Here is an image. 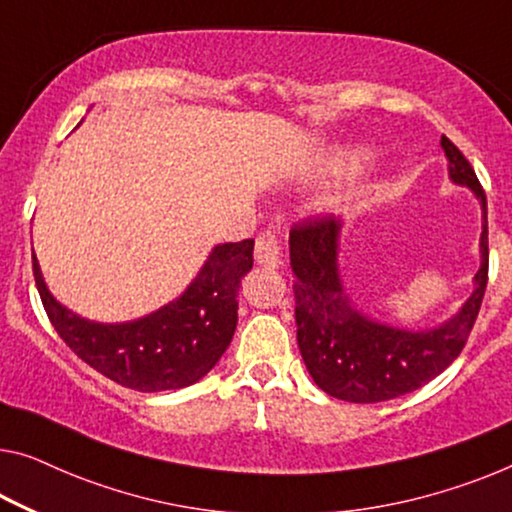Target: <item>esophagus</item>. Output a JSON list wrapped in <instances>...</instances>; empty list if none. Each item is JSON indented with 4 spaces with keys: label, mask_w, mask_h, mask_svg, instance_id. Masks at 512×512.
I'll list each match as a JSON object with an SVG mask.
<instances>
[{
    "label": "esophagus",
    "mask_w": 512,
    "mask_h": 512,
    "mask_svg": "<svg viewBox=\"0 0 512 512\" xmlns=\"http://www.w3.org/2000/svg\"><path fill=\"white\" fill-rule=\"evenodd\" d=\"M282 257V241L276 232L266 230L255 239V262L262 266H278Z\"/></svg>",
    "instance_id": "1"
}]
</instances>
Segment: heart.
<instances>
[{
    "label": "heart",
    "instance_id": "obj_1",
    "mask_svg": "<svg viewBox=\"0 0 512 512\" xmlns=\"http://www.w3.org/2000/svg\"><path fill=\"white\" fill-rule=\"evenodd\" d=\"M361 160H363L361 156H349V158H347V165H349V167H354V165L361 163Z\"/></svg>",
    "mask_w": 512,
    "mask_h": 512
}]
</instances>
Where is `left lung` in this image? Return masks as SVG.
Returning a JSON list of instances; mask_svg holds the SVG:
<instances>
[{
  "instance_id": "8db88e82",
  "label": "left lung",
  "mask_w": 512,
  "mask_h": 512,
  "mask_svg": "<svg viewBox=\"0 0 512 512\" xmlns=\"http://www.w3.org/2000/svg\"><path fill=\"white\" fill-rule=\"evenodd\" d=\"M448 174L469 186L483 207L476 289L462 310L432 331H400L363 317L342 294L338 276L340 220L317 216L289 232L294 271L296 340L310 377L324 393L338 400L372 404L407 395L441 375L467 345L487 287V200L474 167L460 149L441 135Z\"/></svg>"
}]
</instances>
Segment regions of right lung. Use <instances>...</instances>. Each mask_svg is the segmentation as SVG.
<instances>
[{"label": "right lung", "instance_id": "1", "mask_svg": "<svg viewBox=\"0 0 512 512\" xmlns=\"http://www.w3.org/2000/svg\"><path fill=\"white\" fill-rule=\"evenodd\" d=\"M253 239L213 248L207 264L177 301L126 324L87 322L59 305L45 287L36 255L34 280L59 338L103 377L142 393L200 381L230 347L236 292L253 269Z\"/></svg>", "mask_w": 512, "mask_h": 512}]
</instances>
